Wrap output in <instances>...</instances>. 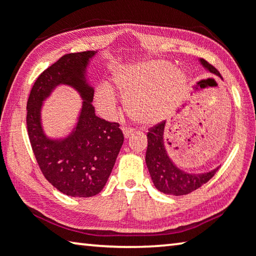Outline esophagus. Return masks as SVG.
<instances>
[{"label":"esophagus","instance_id":"obj_1","mask_svg":"<svg viewBox=\"0 0 256 256\" xmlns=\"http://www.w3.org/2000/svg\"><path fill=\"white\" fill-rule=\"evenodd\" d=\"M122 130H123V134H124L125 138H128L132 134L133 131H134V130L131 128H123Z\"/></svg>","mask_w":256,"mask_h":256}]
</instances>
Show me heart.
<instances>
[{"instance_id":"b5f03b06","label":"heart","mask_w":256,"mask_h":256,"mask_svg":"<svg viewBox=\"0 0 256 256\" xmlns=\"http://www.w3.org/2000/svg\"><path fill=\"white\" fill-rule=\"evenodd\" d=\"M112 85L123 96L130 115L154 124L172 112L184 91V77L165 62H152L117 72ZM96 104L106 118L118 112L115 93L107 85L96 92Z\"/></svg>"}]
</instances>
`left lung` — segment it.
<instances>
[{"label": "left lung", "instance_id": "1", "mask_svg": "<svg viewBox=\"0 0 256 256\" xmlns=\"http://www.w3.org/2000/svg\"><path fill=\"white\" fill-rule=\"evenodd\" d=\"M200 64L210 72L221 77L216 68L206 60L200 59ZM165 126L166 122L164 120L150 128L147 133L148 147L146 152V164L154 184L160 192L174 196L188 194L212 179L218 168L210 172L200 174L186 173L180 170L166 152L164 144Z\"/></svg>", "mask_w": 256, "mask_h": 256}]
</instances>
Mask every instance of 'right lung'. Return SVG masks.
<instances>
[{
  "label": "right lung",
  "instance_id": "1",
  "mask_svg": "<svg viewBox=\"0 0 256 256\" xmlns=\"http://www.w3.org/2000/svg\"><path fill=\"white\" fill-rule=\"evenodd\" d=\"M96 54L62 56L36 78L27 101L28 138L40 171L54 188L72 197H92L102 190L124 141L120 124L100 118L92 106L94 90L86 82L85 70ZM60 84L74 87L84 101L72 134L51 140L42 133L40 108Z\"/></svg>",
  "mask_w": 256,
  "mask_h": 256
}]
</instances>
